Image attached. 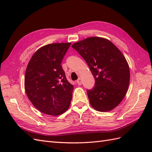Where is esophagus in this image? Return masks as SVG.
<instances>
[{"mask_svg":"<svg viewBox=\"0 0 152 152\" xmlns=\"http://www.w3.org/2000/svg\"><path fill=\"white\" fill-rule=\"evenodd\" d=\"M76 83H78V85H79V86H80V85H82V79L80 78H79L78 80H77V81H76Z\"/></svg>","mask_w":152,"mask_h":152,"instance_id":"obj_1","label":"esophagus"}]
</instances>
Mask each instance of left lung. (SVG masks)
Here are the masks:
<instances>
[{
  "mask_svg": "<svg viewBox=\"0 0 152 152\" xmlns=\"http://www.w3.org/2000/svg\"><path fill=\"white\" fill-rule=\"evenodd\" d=\"M88 64L95 80L88 90L89 102L99 112H108L124 99L130 81L129 66L124 55L112 42L89 37L72 44Z\"/></svg>",
  "mask_w": 152,
  "mask_h": 152,
  "instance_id": "1",
  "label": "left lung"
}]
</instances>
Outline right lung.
<instances>
[{"label": "right lung", "instance_id": "right-lung-1", "mask_svg": "<svg viewBox=\"0 0 152 152\" xmlns=\"http://www.w3.org/2000/svg\"><path fill=\"white\" fill-rule=\"evenodd\" d=\"M71 43H54L39 48L28 62L25 90L35 108L50 115L62 114L69 108L74 86L61 66Z\"/></svg>", "mask_w": 152, "mask_h": 152}]
</instances>
